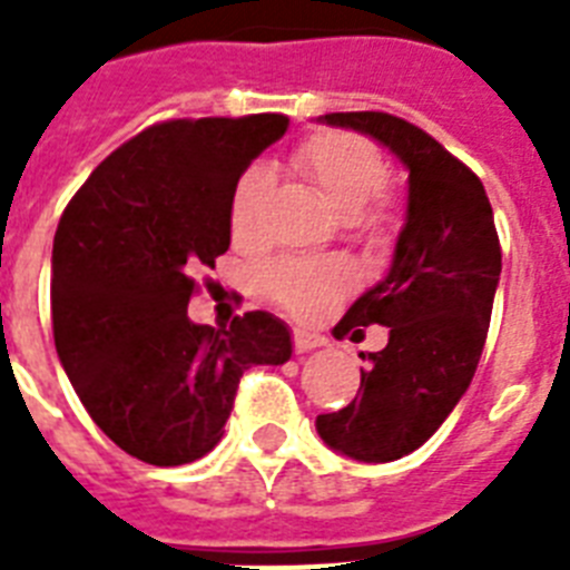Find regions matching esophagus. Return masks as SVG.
Instances as JSON below:
<instances>
[{"instance_id": "obj_1", "label": "esophagus", "mask_w": 570, "mask_h": 570, "mask_svg": "<svg viewBox=\"0 0 570 570\" xmlns=\"http://www.w3.org/2000/svg\"><path fill=\"white\" fill-rule=\"evenodd\" d=\"M293 346H295V352H298V355H304V352H313V348L325 346V337H322V334H311V331L295 328L293 331Z\"/></svg>"}]
</instances>
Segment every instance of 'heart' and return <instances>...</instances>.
Segmentation results:
<instances>
[{"label":"heart","mask_w":570,"mask_h":570,"mask_svg":"<svg viewBox=\"0 0 570 570\" xmlns=\"http://www.w3.org/2000/svg\"><path fill=\"white\" fill-rule=\"evenodd\" d=\"M293 163L337 215L357 218L370 227H379L384 222L381 206L366 209V204L387 183L384 156L370 141L346 136V132H320L295 150ZM266 191L268 174L259 165L242 174L233 189L230 233L242 245L257 239L259 209H263ZM352 281H355V272L346 259H281L263 275L266 293L281 307L298 316H311L325 307L331 298L346 293Z\"/></svg>","instance_id":"obj_1"}]
</instances>
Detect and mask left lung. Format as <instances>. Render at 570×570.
Here are the masks:
<instances>
[{
    "label": "left lung",
    "mask_w": 570,
    "mask_h": 570,
    "mask_svg": "<svg viewBox=\"0 0 570 570\" xmlns=\"http://www.w3.org/2000/svg\"><path fill=\"white\" fill-rule=\"evenodd\" d=\"M320 124L355 129L387 147L407 171L405 224L387 275L334 328L357 340L390 331L370 352L346 407L316 416L331 450L355 461H396L432 438L476 373L500 284V239L485 186L429 132L384 111H334Z\"/></svg>",
    "instance_id": "left-lung-1"
}]
</instances>
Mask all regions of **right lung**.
I'll use <instances>...</instances> for the list:
<instances>
[{"label": "right lung", "instance_id": "1", "mask_svg": "<svg viewBox=\"0 0 570 570\" xmlns=\"http://www.w3.org/2000/svg\"><path fill=\"white\" fill-rule=\"evenodd\" d=\"M289 118L165 120L118 147L67 204L52 242L58 361L91 420L156 468L222 441L242 373L293 357L284 322L189 320L197 268L230 248V197Z\"/></svg>", "mask_w": 570, "mask_h": 570}]
</instances>
